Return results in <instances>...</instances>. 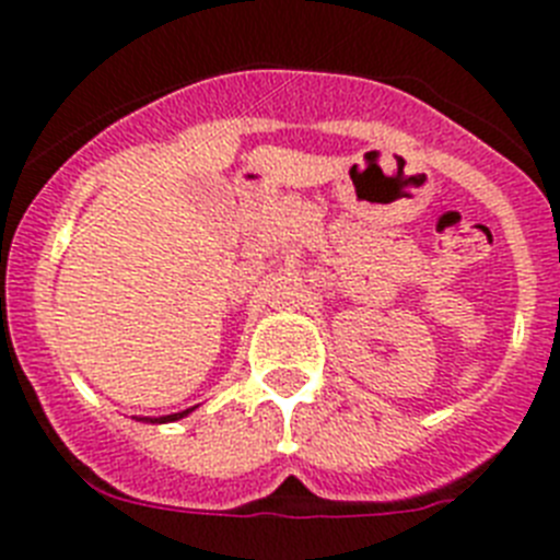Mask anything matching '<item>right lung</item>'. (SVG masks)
I'll use <instances>...</instances> for the list:
<instances>
[{
  "instance_id": "1",
  "label": "right lung",
  "mask_w": 560,
  "mask_h": 560,
  "mask_svg": "<svg viewBox=\"0 0 560 560\" xmlns=\"http://www.w3.org/2000/svg\"><path fill=\"white\" fill-rule=\"evenodd\" d=\"M192 409H185V412H173V415H162V418H140V420H148V423H173V420H179V418H185V415H190Z\"/></svg>"
}]
</instances>
